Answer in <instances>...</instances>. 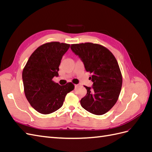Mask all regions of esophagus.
<instances>
[{
	"mask_svg": "<svg viewBox=\"0 0 152 152\" xmlns=\"http://www.w3.org/2000/svg\"><path fill=\"white\" fill-rule=\"evenodd\" d=\"M74 86H75V88H77V87H78V85H76V84H75Z\"/></svg>",
	"mask_w": 152,
	"mask_h": 152,
	"instance_id": "esophagus-1",
	"label": "esophagus"
}]
</instances>
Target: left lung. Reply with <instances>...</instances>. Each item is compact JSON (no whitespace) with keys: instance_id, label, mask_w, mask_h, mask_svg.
<instances>
[{"instance_id":"1","label":"left lung","mask_w":152,"mask_h":152,"mask_svg":"<svg viewBox=\"0 0 152 152\" xmlns=\"http://www.w3.org/2000/svg\"><path fill=\"white\" fill-rule=\"evenodd\" d=\"M70 48L86 70L92 73L93 86H85L87 94L80 100L82 107L98 115L106 113L116 103L121 91L122 77L117 59L108 49L97 44H72Z\"/></svg>"}]
</instances>
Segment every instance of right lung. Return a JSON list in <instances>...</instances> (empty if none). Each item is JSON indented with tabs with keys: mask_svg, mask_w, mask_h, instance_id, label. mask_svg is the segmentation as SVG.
I'll return each mask as SVG.
<instances>
[{
	"mask_svg": "<svg viewBox=\"0 0 152 152\" xmlns=\"http://www.w3.org/2000/svg\"><path fill=\"white\" fill-rule=\"evenodd\" d=\"M70 44L52 42L40 45L31 54L23 70L25 96L36 111L49 114L63 104L67 93L74 89L71 82L60 86L53 81Z\"/></svg>",
	"mask_w": 152,
	"mask_h": 152,
	"instance_id": "right-lung-1",
	"label": "right lung"
}]
</instances>
